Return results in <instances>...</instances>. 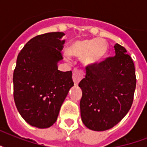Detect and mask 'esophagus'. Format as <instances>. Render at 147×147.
I'll return each instance as SVG.
<instances>
[{
	"mask_svg": "<svg viewBox=\"0 0 147 147\" xmlns=\"http://www.w3.org/2000/svg\"><path fill=\"white\" fill-rule=\"evenodd\" d=\"M84 76V72L82 71H79L77 69H75L73 70V75H72V79L75 83V85H78L79 82L82 80V78Z\"/></svg>",
	"mask_w": 147,
	"mask_h": 147,
	"instance_id": "obj_1",
	"label": "esophagus"
}]
</instances>
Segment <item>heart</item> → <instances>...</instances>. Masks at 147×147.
Here are the masks:
<instances>
[{
  "label": "heart",
  "mask_w": 147,
  "mask_h": 147,
  "mask_svg": "<svg viewBox=\"0 0 147 147\" xmlns=\"http://www.w3.org/2000/svg\"><path fill=\"white\" fill-rule=\"evenodd\" d=\"M108 45L101 39L77 40L68 48L69 55L83 57V62L86 65H94L100 62L107 55Z\"/></svg>",
  "instance_id": "heart-1"
}]
</instances>
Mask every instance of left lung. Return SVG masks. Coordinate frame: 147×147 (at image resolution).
<instances>
[{
    "label": "left lung",
    "mask_w": 147,
    "mask_h": 147,
    "mask_svg": "<svg viewBox=\"0 0 147 147\" xmlns=\"http://www.w3.org/2000/svg\"><path fill=\"white\" fill-rule=\"evenodd\" d=\"M115 55L86 67L78 84L82 91L81 117L88 129L109 130L130 111L136 88L134 64L124 47L117 43Z\"/></svg>",
    "instance_id": "left-lung-1"
}]
</instances>
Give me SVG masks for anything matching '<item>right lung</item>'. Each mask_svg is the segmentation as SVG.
<instances>
[{
    "label": "right lung",
    "mask_w": 147,
    "mask_h": 147,
    "mask_svg": "<svg viewBox=\"0 0 147 147\" xmlns=\"http://www.w3.org/2000/svg\"><path fill=\"white\" fill-rule=\"evenodd\" d=\"M62 32L38 35L18 54L13 76V98L18 111L33 127L48 128L74 85L71 71L58 70L65 40Z\"/></svg>",
    "instance_id": "add662e5"
}]
</instances>
